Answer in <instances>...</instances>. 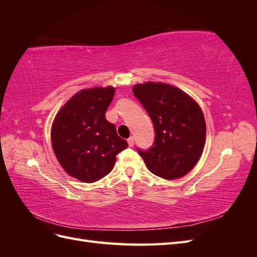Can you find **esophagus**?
Here are the masks:
<instances>
[{"mask_svg": "<svg viewBox=\"0 0 257 257\" xmlns=\"http://www.w3.org/2000/svg\"><path fill=\"white\" fill-rule=\"evenodd\" d=\"M134 143H135V141H134L133 137H130V138L127 139V144H128L130 147H133V146H134Z\"/></svg>", "mask_w": 257, "mask_h": 257, "instance_id": "1", "label": "esophagus"}]
</instances>
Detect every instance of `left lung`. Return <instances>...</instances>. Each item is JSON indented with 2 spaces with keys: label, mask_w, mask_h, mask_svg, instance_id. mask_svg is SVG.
<instances>
[{
  "label": "left lung",
  "mask_w": 257,
  "mask_h": 257,
  "mask_svg": "<svg viewBox=\"0 0 257 257\" xmlns=\"http://www.w3.org/2000/svg\"><path fill=\"white\" fill-rule=\"evenodd\" d=\"M132 90L150 115L155 131L151 149L138 150L148 169L166 180L189 174L206 143L205 116L196 100L164 82L137 83Z\"/></svg>",
  "instance_id": "obj_1"
}]
</instances>
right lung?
Instances as JSON below:
<instances>
[{"mask_svg": "<svg viewBox=\"0 0 257 257\" xmlns=\"http://www.w3.org/2000/svg\"><path fill=\"white\" fill-rule=\"evenodd\" d=\"M115 88L82 89L69 98L54 116L51 145L60 165L69 176L85 183L109 174L116 154L127 143L105 118Z\"/></svg>", "mask_w": 257, "mask_h": 257, "instance_id": "obj_1", "label": "right lung"}]
</instances>
